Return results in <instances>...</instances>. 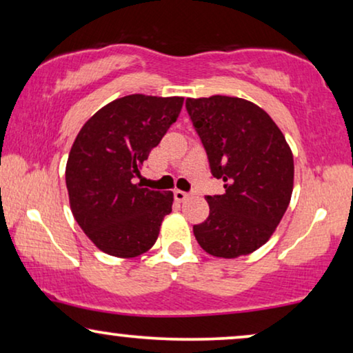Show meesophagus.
<instances>
[{"instance_id":"obj_1","label":"esophagus","mask_w":353,"mask_h":353,"mask_svg":"<svg viewBox=\"0 0 353 353\" xmlns=\"http://www.w3.org/2000/svg\"><path fill=\"white\" fill-rule=\"evenodd\" d=\"M173 194H175V199L178 201V202H185L188 197H190L191 194L190 192H185V191H180V190H176L175 192H173Z\"/></svg>"}]
</instances>
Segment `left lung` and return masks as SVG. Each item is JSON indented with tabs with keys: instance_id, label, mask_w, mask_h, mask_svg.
Returning <instances> with one entry per match:
<instances>
[{
	"instance_id": "1",
	"label": "left lung",
	"mask_w": 353,
	"mask_h": 353,
	"mask_svg": "<svg viewBox=\"0 0 353 353\" xmlns=\"http://www.w3.org/2000/svg\"><path fill=\"white\" fill-rule=\"evenodd\" d=\"M186 110L225 194L207 196L210 214L192 226L207 254L248 255L276 230L291 201L294 159L272 117L250 101L231 96L186 99Z\"/></svg>"
}]
</instances>
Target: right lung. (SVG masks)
Here are the masks:
<instances>
[{"mask_svg":"<svg viewBox=\"0 0 353 353\" xmlns=\"http://www.w3.org/2000/svg\"><path fill=\"white\" fill-rule=\"evenodd\" d=\"M183 98L130 94L99 109L77 134L65 185L77 223L103 252L138 257L156 243L173 192L141 188L139 168L172 123Z\"/></svg>","mask_w":353,"mask_h":353,"instance_id":"1","label":"right lung"}]
</instances>
